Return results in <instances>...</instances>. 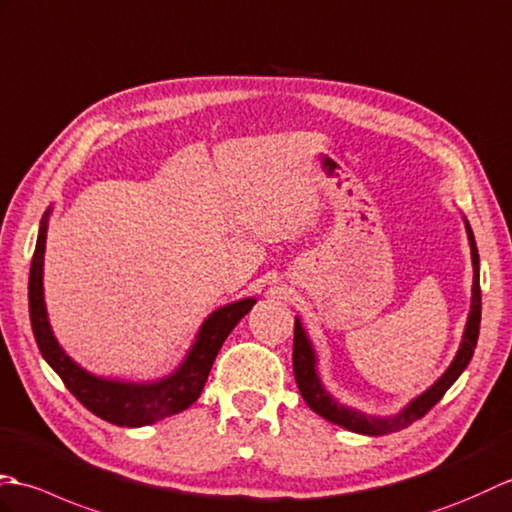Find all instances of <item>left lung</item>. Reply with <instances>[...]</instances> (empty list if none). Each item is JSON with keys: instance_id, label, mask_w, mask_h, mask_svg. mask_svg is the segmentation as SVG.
I'll list each match as a JSON object with an SVG mask.
<instances>
[{"instance_id": "1", "label": "left lung", "mask_w": 512, "mask_h": 512, "mask_svg": "<svg viewBox=\"0 0 512 512\" xmlns=\"http://www.w3.org/2000/svg\"><path fill=\"white\" fill-rule=\"evenodd\" d=\"M467 225V234H469V243H471V260H473V300H471V313H469V322L467 328H464V337L456 359L451 361V366L447 372L431 385L427 392H423L414 399L410 405L405 407L403 412H399L392 418H374L366 416L357 410H350V407H344L342 403H337L331 394L324 390V385L317 377L315 370V352L313 346L306 337L304 328L300 320H295L293 328V374H295V383H298V390L302 394V399L306 405L311 407L313 412L320 414L322 418L331 420V423L357 431V434H366V436H383L390 434V431H401L405 427H410L414 420L423 418L431 407H434L445 392L451 388L453 381H456L462 370L469 366V361L473 357L475 344H478V335H480V320H482V291H480V256H478V245H475V238L471 232L469 221H464Z\"/></svg>"}]
</instances>
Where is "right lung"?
<instances>
[{"instance_id":"1","label":"right lung","mask_w":512,"mask_h":512,"mask_svg":"<svg viewBox=\"0 0 512 512\" xmlns=\"http://www.w3.org/2000/svg\"><path fill=\"white\" fill-rule=\"evenodd\" d=\"M48 214H43L39 227L37 247H34L30 280H28V302H30V324L34 339L41 350L43 359L50 363L52 370L59 374L65 388L81 401L89 412L107 423L120 427H142L188 410L199 399L203 385L214 359L232 333V328L241 322V317L249 313L256 304L254 298L238 300L214 311L197 335L195 346L190 348L184 363L166 379L155 383H127L100 379L83 370L81 366L65 355L63 348L52 335L43 302V252H45V232H48Z\"/></svg>"}]
</instances>
